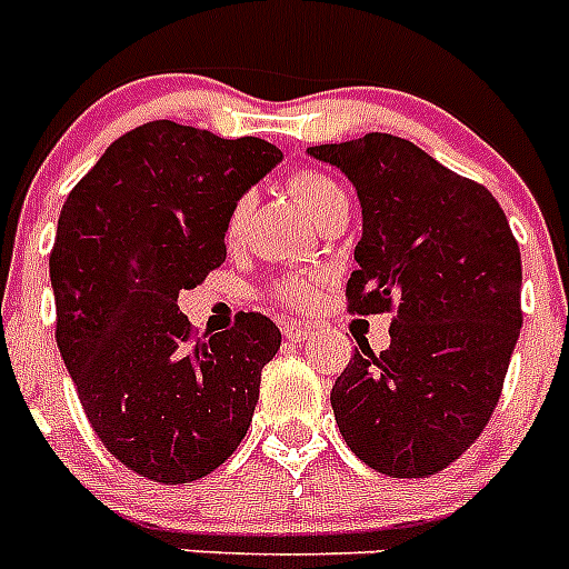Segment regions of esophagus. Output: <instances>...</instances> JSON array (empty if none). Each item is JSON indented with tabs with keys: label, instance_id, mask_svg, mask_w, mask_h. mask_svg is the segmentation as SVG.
<instances>
[{
	"label": "esophagus",
	"instance_id": "1",
	"mask_svg": "<svg viewBox=\"0 0 569 569\" xmlns=\"http://www.w3.org/2000/svg\"><path fill=\"white\" fill-rule=\"evenodd\" d=\"M310 333H313V330H310V325H305V321H284V339L305 341Z\"/></svg>",
	"mask_w": 569,
	"mask_h": 569
}]
</instances>
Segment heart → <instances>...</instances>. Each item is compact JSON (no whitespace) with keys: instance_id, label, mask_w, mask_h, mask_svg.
I'll use <instances>...</instances> for the list:
<instances>
[{"instance_id":"obj_1","label":"heart","mask_w":569,"mask_h":569,"mask_svg":"<svg viewBox=\"0 0 569 569\" xmlns=\"http://www.w3.org/2000/svg\"><path fill=\"white\" fill-rule=\"evenodd\" d=\"M288 190L293 193L296 202L308 210L310 219L316 224L336 208V204L345 199V190L325 173H316V170H296L288 179ZM250 204H253V196L241 193L233 202L228 213V239H236L244 228V219L250 213ZM316 279H308V276H299V279H284L281 284H276V299L284 301V305H293V308H308L310 301L316 299Z\"/></svg>"}]
</instances>
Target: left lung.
<instances>
[{"mask_svg":"<svg viewBox=\"0 0 569 569\" xmlns=\"http://www.w3.org/2000/svg\"><path fill=\"white\" fill-rule=\"evenodd\" d=\"M361 202L347 310L393 313V341L356 347L330 405L347 447L393 479L459 459L490 421L521 330V253L485 184L413 142L367 133L316 144Z\"/></svg>","mask_w":569,"mask_h":569,"instance_id":"obj_1","label":"left lung"}]
</instances>
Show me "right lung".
<instances>
[{
  "label": "right lung",
  "mask_w": 569,
  "mask_h": 569,
  "mask_svg": "<svg viewBox=\"0 0 569 569\" xmlns=\"http://www.w3.org/2000/svg\"><path fill=\"white\" fill-rule=\"evenodd\" d=\"M279 159L256 136L156 119L119 136L62 204L50 250L59 353L99 441L144 479H202L253 421L279 328L239 313L196 339L176 299L222 264L230 208Z\"/></svg>",
  "instance_id": "obj_1"
}]
</instances>
